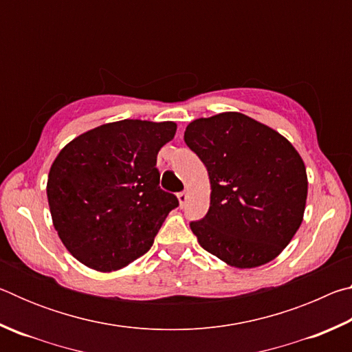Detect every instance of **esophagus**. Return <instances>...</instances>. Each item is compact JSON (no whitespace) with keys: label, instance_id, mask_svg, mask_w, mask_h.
<instances>
[{"label":"esophagus","instance_id":"1","mask_svg":"<svg viewBox=\"0 0 352 352\" xmlns=\"http://www.w3.org/2000/svg\"><path fill=\"white\" fill-rule=\"evenodd\" d=\"M177 199H178V201H180V206H184V204L188 201V194L186 192H178Z\"/></svg>","mask_w":352,"mask_h":352}]
</instances>
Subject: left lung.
<instances>
[{
  "label": "left lung",
  "instance_id": "obj_1",
  "mask_svg": "<svg viewBox=\"0 0 352 352\" xmlns=\"http://www.w3.org/2000/svg\"><path fill=\"white\" fill-rule=\"evenodd\" d=\"M184 142L210 175L206 216L190 230L206 252L236 269L276 258L300 228L306 166L276 130L237 111L195 119Z\"/></svg>",
  "mask_w": 352,
  "mask_h": 352
}]
</instances>
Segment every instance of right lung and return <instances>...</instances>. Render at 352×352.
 <instances>
[{"label":"right lung","instance_id":"1","mask_svg":"<svg viewBox=\"0 0 352 352\" xmlns=\"http://www.w3.org/2000/svg\"><path fill=\"white\" fill-rule=\"evenodd\" d=\"M177 124L122 119L82 133L65 146L46 184L52 223L83 265L113 272L152 247L178 206L160 184L157 155Z\"/></svg>","mask_w":352,"mask_h":352}]
</instances>
